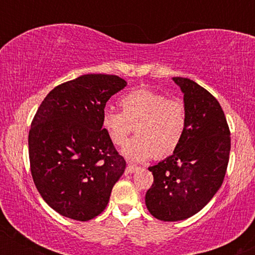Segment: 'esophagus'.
Here are the masks:
<instances>
[{"label": "esophagus", "mask_w": 255, "mask_h": 255, "mask_svg": "<svg viewBox=\"0 0 255 255\" xmlns=\"http://www.w3.org/2000/svg\"><path fill=\"white\" fill-rule=\"evenodd\" d=\"M139 169H140L139 166L134 165V164H128V165H127V169H126V170H127V173L133 174V173H135V171L139 170Z\"/></svg>", "instance_id": "1"}]
</instances>
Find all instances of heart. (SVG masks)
<instances>
[{
  "label": "heart",
  "instance_id": "b5f03b06",
  "mask_svg": "<svg viewBox=\"0 0 255 255\" xmlns=\"http://www.w3.org/2000/svg\"><path fill=\"white\" fill-rule=\"evenodd\" d=\"M122 112L106 110L101 126L115 145H122L136 125L138 134L122 148L130 161L165 158L179 148L187 128L186 106L181 100L168 99L160 92L135 89L120 101Z\"/></svg>",
  "mask_w": 255,
  "mask_h": 255
}]
</instances>
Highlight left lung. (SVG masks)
I'll return each mask as SVG.
<instances>
[{
    "mask_svg": "<svg viewBox=\"0 0 255 255\" xmlns=\"http://www.w3.org/2000/svg\"><path fill=\"white\" fill-rule=\"evenodd\" d=\"M184 94L187 128L179 148L149 166L153 185L145 205L155 218L175 222L201 211L222 185L230 160L231 132L217 100L192 80L173 78Z\"/></svg>",
    "mask_w": 255,
    "mask_h": 255,
    "instance_id": "left-lung-1",
    "label": "left lung"
}]
</instances>
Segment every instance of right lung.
<instances>
[{
    "label": "right lung",
    "mask_w": 255,
    "mask_h": 255,
    "mask_svg": "<svg viewBox=\"0 0 255 255\" xmlns=\"http://www.w3.org/2000/svg\"><path fill=\"white\" fill-rule=\"evenodd\" d=\"M127 86L116 75L87 74L54 87L32 121L30 173L45 202L64 217L89 221L109 204L125 173L101 126L106 102Z\"/></svg>",
    "instance_id": "obj_1"
}]
</instances>
